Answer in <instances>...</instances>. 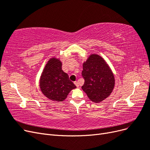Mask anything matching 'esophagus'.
I'll list each match as a JSON object with an SVG mask.
<instances>
[{
    "mask_svg": "<svg viewBox=\"0 0 150 150\" xmlns=\"http://www.w3.org/2000/svg\"><path fill=\"white\" fill-rule=\"evenodd\" d=\"M74 84L76 86V87L77 88H79V83H78V82H77V81H75V82H74Z\"/></svg>",
    "mask_w": 150,
    "mask_h": 150,
    "instance_id": "1",
    "label": "esophagus"
}]
</instances>
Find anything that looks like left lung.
<instances>
[{"label":"left lung","mask_w":150,"mask_h":150,"mask_svg":"<svg viewBox=\"0 0 150 150\" xmlns=\"http://www.w3.org/2000/svg\"><path fill=\"white\" fill-rule=\"evenodd\" d=\"M84 83L81 87L91 101L101 103L110 96L115 85L114 74L106 61L91 54L83 64Z\"/></svg>","instance_id":"left-lung-1"}]
</instances>
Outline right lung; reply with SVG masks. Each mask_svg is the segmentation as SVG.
Segmentation results:
<instances>
[{
  "mask_svg": "<svg viewBox=\"0 0 150 150\" xmlns=\"http://www.w3.org/2000/svg\"><path fill=\"white\" fill-rule=\"evenodd\" d=\"M39 88L45 96L54 102L66 99L71 90L76 88L69 76L62 69V61L55 56L50 58L40 76Z\"/></svg>",
  "mask_w": 150,
  "mask_h": 150,
  "instance_id": "1",
  "label": "right lung"
}]
</instances>
